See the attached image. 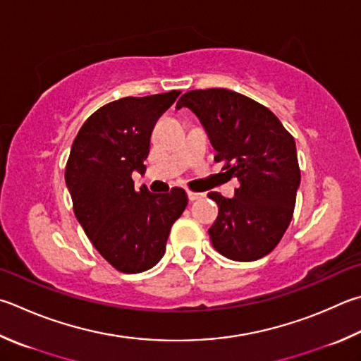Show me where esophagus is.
<instances>
[{"instance_id": "esophagus-1", "label": "esophagus", "mask_w": 361, "mask_h": 361, "mask_svg": "<svg viewBox=\"0 0 361 361\" xmlns=\"http://www.w3.org/2000/svg\"><path fill=\"white\" fill-rule=\"evenodd\" d=\"M203 197V194L202 192H195V191H188V199L191 200V202H194V200H197V199H202Z\"/></svg>"}]
</instances>
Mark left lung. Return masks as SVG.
<instances>
[{
	"label": "left lung",
	"instance_id": "left-lung-1",
	"mask_svg": "<svg viewBox=\"0 0 361 361\" xmlns=\"http://www.w3.org/2000/svg\"><path fill=\"white\" fill-rule=\"evenodd\" d=\"M181 107L199 116L218 152L214 161L240 181L233 199L208 194L219 208L208 228L214 249L237 262L262 259L293 216L300 167L292 134L270 109L232 90L188 91L176 102Z\"/></svg>",
	"mask_w": 361,
	"mask_h": 361
}]
</instances>
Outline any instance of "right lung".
<instances>
[{"mask_svg": "<svg viewBox=\"0 0 361 361\" xmlns=\"http://www.w3.org/2000/svg\"><path fill=\"white\" fill-rule=\"evenodd\" d=\"M181 91L121 97L91 115L72 143L64 178L75 218L115 270L140 273L162 259L173 222L188 205L185 189L137 191L156 121Z\"/></svg>", "mask_w": 361, "mask_h": 361, "instance_id": "right-lung-1", "label": "right lung"}]
</instances>
